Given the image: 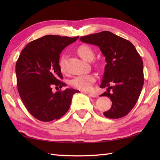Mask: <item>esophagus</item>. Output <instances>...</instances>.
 <instances>
[{
  "label": "esophagus",
  "mask_w": 160,
  "mask_h": 160,
  "mask_svg": "<svg viewBox=\"0 0 160 160\" xmlns=\"http://www.w3.org/2000/svg\"><path fill=\"white\" fill-rule=\"evenodd\" d=\"M84 93L87 94L88 96H89L90 97H92V98H96V97H97V95L95 94V93H89V92H84Z\"/></svg>",
  "instance_id": "obj_1"
}]
</instances>
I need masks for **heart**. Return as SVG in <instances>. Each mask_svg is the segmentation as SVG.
<instances>
[{
    "instance_id": "obj_1",
    "label": "heart",
    "mask_w": 160,
    "mask_h": 160,
    "mask_svg": "<svg viewBox=\"0 0 160 160\" xmlns=\"http://www.w3.org/2000/svg\"><path fill=\"white\" fill-rule=\"evenodd\" d=\"M78 55L84 60L90 61L93 58L94 52L91 47L87 45H82L77 49ZM67 55L65 53L62 54L59 61L60 69L62 72L65 71V60ZM96 76L94 74L81 75L75 77L71 80L70 84L75 89H78L82 91H88L91 89L93 83L96 81Z\"/></svg>"
}]
</instances>
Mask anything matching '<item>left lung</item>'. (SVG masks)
Segmentation results:
<instances>
[{
  "label": "left lung",
  "mask_w": 160,
  "mask_h": 160,
  "mask_svg": "<svg viewBox=\"0 0 160 160\" xmlns=\"http://www.w3.org/2000/svg\"><path fill=\"white\" fill-rule=\"evenodd\" d=\"M80 40L99 47L105 57L100 88L107 90L100 96L110 98L112 105L104 115L114 119L127 115L136 104L144 84L143 62L135 46L107 31L82 36Z\"/></svg>",
  "instance_id": "8db88e82"
}]
</instances>
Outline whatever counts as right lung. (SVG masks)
Segmentation results:
<instances>
[{
  "label": "right lung",
  "mask_w": 160,
  "mask_h": 160,
  "mask_svg": "<svg viewBox=\"0 0 160 160\" xmlns=\"http://www.w3.org/2000/svg\"><path fill=\"white\" fill-rule=\"evenodd\" d=\"M78 38L47 35L30 42L20 54L16 64L18 91L27 109L38 120L50 122L63 116L74 93L79 92L73 89L52 91L53 87L67 86L60 81V54Z\"/></svg>",
  "instance_id": "obj_1"
}]
</instances>
